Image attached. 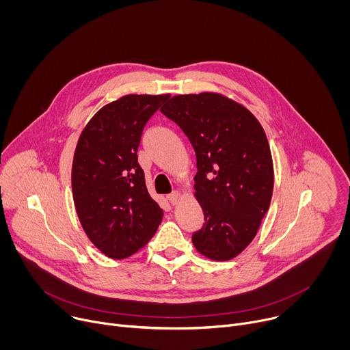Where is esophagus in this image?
Returning a JSON list of instances; mask_svg holds the SVG:
<instances>
[{"label":"esophagus","instance_id":"esophagus-1","mask_svg":"<svg viewBox=\"0 0 350 350\" xmlns=\"http://www.w3.org/2000/svg\"><path fill=\"white\" fill-rule=\"evenodd\" d=\"M167 199H169V202H170L172 205H177V202L180 201V193H178L177 191H174V192H172V193L167 195Z\"/></svg>","mask_w":350,"mask_h":350}]
</instances>
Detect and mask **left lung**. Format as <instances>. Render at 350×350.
I'll return each mask as SVG.
<instances>
[{
	"instance_id": "8db88e82",
	"label": "left lung",
	"mask_w": 350,
	"mask_h": 350,
	"mask_svg": "<svg viewBox=\"0 0 350 350\" xmlns=\"http://www.w3.org/2000/svg\"><path fill=\"white\" fill-rule=\"evenodd\" d=\"M161 112L178 124L196 157L193 195L205 223L192 243L212 260L234 259L270 208L274 167L266 133L251 111L217 92L174 95Z\"/></svg>"
}]
</instances>
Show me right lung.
Instances as JSON below:
<instances>
[{"instance_id": "1", "label": "right lung", "mask_w": 350, "mask_h": 350, "mask_svg": "<svg viewBox=\"0 0 350 350\" xmlns=\"http://www.w3.org/2000/svg\"><path fill=\"white\" fill-rule=\"evenodd\" d=\"M169 96L123 95L99 109L79 137L72 165L75 208L88 239L111 259L134 255L162 221L137 151L144 126Z\"/></svg>"}]
</instances>
